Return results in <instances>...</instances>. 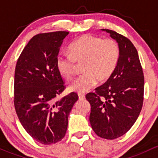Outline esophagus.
Segmentation results:
<instances>
[{
	"label": "esophagus",
	"mask_w": 158,
	"mask_h": 158,
	"mask_svg": "<svg viewBox=\"0 0 158 158\" xmlns=\"http://www.w3.org/2000/svg\"><path fill=\"white\" fill-rule=\"evenodd\" d=\"M78 95H79V99H84V98H85V94H84V93H81V92H79V93H78Z\"/></svg>",
	"instance_id": "obj_1"
}]
</instances>
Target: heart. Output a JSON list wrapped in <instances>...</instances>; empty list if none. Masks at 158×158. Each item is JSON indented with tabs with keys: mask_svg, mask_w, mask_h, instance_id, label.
Here are the masks:
<instances>
[{
	"mask_svg": "<svg viewBox=\"0 0 158 158\" xmlns=\"http://www.w3.org/2000/svg\"><path fill=\"white\" fill-rule=\"evenodd\" d=\"M69 53H60L56 67L65 79L70 80L76 73V62L82 63L84 73L69 86L70 91L84 92L100 81L108 79L115 70L121 55L119 44L111 38L85 35L69 46Z\"/></svg>",
	"mask_w": 158,
	"mask_h": 158,
	"instance_id": "1",
	"label": "heart"
}]
</instances>
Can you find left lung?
Masks as SVG:
<instances>
[{"label":"left lung","mask_w":158,"mask_h":158,"mask_svg":"<svg viewBox=\"0 0 158 158\" xmlns=\"http://www.w3.org/2000/svg\"><path fill=\"white\" fill-rule=\"evenodd\" d=\"M119 44L120 59L109 79L85 98L91 105V126L98 136L115 139L125 135L139 116L144 101V77L138 51L130 40L102 29Z\"/></svg>","instance_id":"1"}]
</instances>
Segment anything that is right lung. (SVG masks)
Instances as JSON below:
<instances>
[{
    "label": "right lung",
    "instance_id": "obj_1",
    "mask_svg": "<svg viewBox=\"0 0 158 158\" xmlns=\"http://www.w3.org/2000/svg\"><path fill=\"white\" fill-rule=\"evenodd\" d=\"M69 32L35 35L17 60L14 73V103L26 131L38 142L51 144L66 133L68 117L79 96L71 92L60 100L63 79L56 67V58Z\"/></svg>",
    "mask_w": 158,
    "mask_h": 158
}]
</instances>
